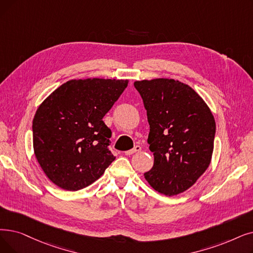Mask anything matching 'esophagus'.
Masks as SVG:
<instances>
[{"instance_id": "esophagus-1", "label": "esophagus", "mask_w": 253, "mask_h": 253, "mask_svg": "<svg viewBox=\"0 0 253 253\" xmlns=\"http://www.w3.org/2000/svg\"><path fill=\"white\" fill-rule=\"evenodd\" d=\"M140 150H141V147H140V146H135L133 149H131V150H129V151H126V152H125V155H132V154L137 153V152H139Z\"/></svg>"}]
</instances>
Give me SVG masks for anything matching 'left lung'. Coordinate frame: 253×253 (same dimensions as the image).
Masks as SVG:
<instances>
[{
	"mask_svg": "<svg viewBox=\"0 0 253 253\" xmlns=\"http://www.w3.org/2000/svg\"><path fill=\"white\" fill-rule=\"evenodd\" d=\"M147 111L153 168L145 172L156 191L169 196L190 188L210 166L216 124L203 98L179 81H137Z\"/></svg>",
	"mask_w": 253,
	"mask_h": 253,
	"instance_id": "1",
	"label": "left lung"
}]
</instances>
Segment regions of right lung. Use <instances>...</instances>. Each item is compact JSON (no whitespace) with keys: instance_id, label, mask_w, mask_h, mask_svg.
Wrapping results in <instances>:
<instances>
[{"instance_id":"right-lung-1","label":"right lung","mask_w":253,"mask_h":253,"mask_svg":"<svg viewBox=\"0 0 253 253\" xmlns=\"http://www.w3.org/2000/svg\"><path fill=\"white\" fill-rule=\"evenodd\" d=\"M127 84L128 80H71L40 104L33 120V147L53 184L83 189L116 159L108 150L112 131L102 119Z\"/></svg>"}]
</instances>
